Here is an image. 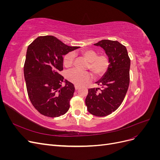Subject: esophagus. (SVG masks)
I'll return each mask as SVG.
<instances>
[{"instance_id": "34e87169", "label": "esophagus", "mask_w": 160, "mask_h": 160, "mask_svg": "<svg viewBox=\"0 0 160 160\" xmlns=\"http://www.w3.org/2000/svg\"><path fill=\"white\" fill-rule=\"evenodd\" d=\"M75 90H78L79 89V86L75 85Z\"/></svg>"}]
</instances>
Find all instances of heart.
I'll return each instance as SVG.
<instances>
[{
  "mask_svg": "<svg viewBox=\"0 0 160 160\" xmlns=\"http://www.w3.org/2000/svg\"><path fill=\"white\" fill-rule=\"evenodd\" d=\"M79 54L88 61L87 69L90 70L95 78H101L108 72L110 66V59L107 54H98L96 51L91 49H84L79 51ZM75 54L69 52L63 57L64 66L69 68L74 63ZM66 79L76 85H82L90 79V74L88 72H81L72 69L67 72Z\"/></svg>",
  "mask_w": 160,
  "mask_h": 160,
  "instance_id": "1",
  "label": "heart"
}]
</instances>
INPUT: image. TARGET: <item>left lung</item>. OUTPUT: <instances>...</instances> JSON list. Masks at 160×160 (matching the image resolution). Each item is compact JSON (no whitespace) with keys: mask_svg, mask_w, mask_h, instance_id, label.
<instances>
[{"mask_svg":"<svg viewBox=\"0 0 160 160\" xmlns=\"http://www.w3.org/2000/svg\"><path fill=\"white\" fill-rule=\"evenodd\" d=\"M105 51L110 59L109 68L97 82L101 88L89 89L85 99L89 112L98 117L107 116L122 103L129 88L130 59L126 47L117 41L101 40L94 44Z\"/></svg>","mask_w":160,"mask_h":160,"instance_id":"obj_1","label":"left lung"}]
</instances>
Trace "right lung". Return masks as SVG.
I'll return each mask as SVG.
<instances>
[{
	"mask_svg": "<svg viewBox=\"0 0 160 160\" xmlns=\"http://www.w3.org/2000/svg\"><path fill=\"white\" fill-rule=\"evenodd\" d=\"M78 48L67 45L53 36L38 37L28 45L24 75L28 98L41 114L57 118L68 111L75 87L65 81V86L61 88L62 56Z\"/></svg>",
	"mask_w": 160,
	"mask_h": 160,
	"instance_id": "obj_1",
	"label": "right lung"
}]
</instances>
